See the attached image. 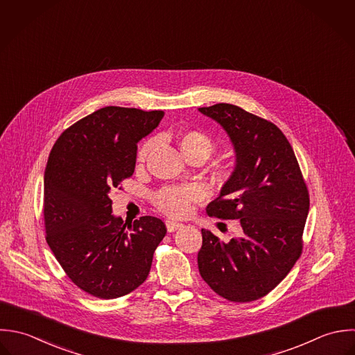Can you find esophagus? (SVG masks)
<instances>
[{"label": "esophagus", "instance_id": "1", "mask_svg": "<svg viewBox=\"0 0 355 355\" xmlns=\"http://www.w3.org/2000/svg\"><path fill=\"white\" fill-rule=\"evenodd\" d=\"M165 225H166V229H168L169 233H173V232H176V230L183 227L182 223H178V222H173V220H169V219L165 222Z\"/></svg>", "mask_w": 355, "mask_h": 355}]
</instances>
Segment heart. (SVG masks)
Masks as SVG:
<instances>
[{
  "instance_id": "1",
  "label": "heart",
  "mask_w": 355,
  "mask_h": 355,
  "mask_svg": "<svg viewBox=\"0 0 355 355\" xmlns=\"http://www.w3.org/2000/svg\"><path fill=\"white\" fill-rule=\"evenodd\" d=\"M176 144L187 159L202 162L215 151L214 139L201 130H184L176 135ZM153 143L146 141L137 151V162H144L151 151ZM223 173V169H218ZM200 191L194 187H164L155 193L153 202L164 214L172 218H184L191 212L193 204L198 201Z\"/></svg>"
}]
</instances>
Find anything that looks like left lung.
Instances as JSON below:
<instances>
[{"instance_id":"8db88e82","label":"left lung","mask_w":355,"mask_h":355,"mask_svg":"<svg viewBox=\"0 0 355 355\" xmlns=\"http://www.w3.org/2000/svg\"><path fill=\"white\" fill-rule=\"evenodd\" d=\"M198 110L222 125L236 157L234 172L207 212L238 219L241 226L239 236L229 242L201 230L200 274L219 296L253 302L271 292L302 254L309 190L293 148L277 125L229 103Z\"/></svg>"}]
</instances>
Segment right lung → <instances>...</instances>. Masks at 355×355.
I'll use <instances>...</instances> for the list:
<instances>
[{
  "label": "right lung",
  "instance_id": "right-lung-1",
  "mask_svg": "<svg viewBox=\"0 0 355 355\" xmlns=\"http://www.w3.org/2000/svg\"><path fill=\"white\" fill-rule=\"evenodd\" d=\"M164 112L107 106L67 128L53 144L44 173L46 242L67 277L99 299L125 296L141 285L165 223L114 216L110 193L133 175L137 141ZM121 189V187H119Z\"/></svg>",
  "mask_w": 355,
  "mask_h": 355
}]
</instances>
